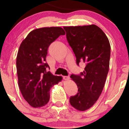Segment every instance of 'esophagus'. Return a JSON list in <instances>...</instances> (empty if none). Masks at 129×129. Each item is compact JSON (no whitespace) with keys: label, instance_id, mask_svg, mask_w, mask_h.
I'll use <instances>...</instances> for the list:
<instances>
[{"label":"esophagus","instance_id":"34e87169","mask_svg":"<svg viewBox=\"0 0 129 129\" xmlns=\"http://www.w3.org/2000/svg\"><path fill=\"white\" fill-rule=\"evenodd\" d=\"M70 78V77L69 76H63V79H64V80H68Z\"/></svg>","mask_w":129,"mask_h":129}]
</instances>
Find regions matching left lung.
Segmentation results:
<instances>
[{
    "label": "left lung",
    "instance_id": "obj_1",
    "mask_svg": "<svg viewBox=\"0 0 129 129\" xmlns=\"http://www.w3.org/2000/svg\"><path fill=\"white\" fill-rule=\"evenodd\" d=\"M70 46L76 57V63L86 64L80 75L70 78L78 88L70 103L79 111L91 107L101 94L109 69L110 45L106 34L95 25L64 26Z\"/></svg>",
    "mask_w": 129,
    "mask_h": 129
}]
</instances>
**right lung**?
<instances>
[{"label": "right lung", "mask_w": 129, "mask_h": 129, "mask_svg": "<svg viewBox=\"0 0 129 129\" xmlns=\"http://www.w3.org/2000/svg\"><path fill=\"white\" fill-rule=\"evenodd\" d=\"M66 34L59 26L34 29L23 40L17 53L16 68L19 88L23 98L33 107L44 106L50 100V90L62 79L48 72L46 62L48 47Z\"/></svg>", "instance_id": "right-lung-1"}]
</instances>
